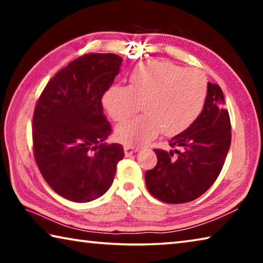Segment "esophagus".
I'll return each mask as SVG.
<instances>
[{
    "mask_svg": "<svg viewBox=\"0 0 263 263\" xmlns=\"http://www.w3.org/2000/svg\"><path fill=\"white\" fill-rule=\"evenodd\" d=\"M138 151H139V148L133 147V146H127V145H126L125 147H124V152H125V155H126V157H130V155L137 153Z\"/></svg>",
    "mask_w": 263,
    "mask_h": 263,
    "instance_id": "34e87169",
    "label": "esophagus"
}]
</instances>
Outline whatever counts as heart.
Instances as JSON below:
<instances>
[{
  "label": "heart",
  "instance_id": "1",
  "mask_svg": "<svg viewBox=\"0 0 263 263\" xmlns=\"http://www.w3.org/2000/svg\"><path fill=\"white\" fill-rule=\"evenodd\" d=\"M130 84H114L102 103L110 117L122 122L140 109L145 114L116 127V138L126 145L140 146L163 131L174 136L184 131L202 112L208 94L205 75L169 61H147L132 70Z\"/></svg>",
  "mask_w": 263,
  "mask_h": 263
}]
</instances>
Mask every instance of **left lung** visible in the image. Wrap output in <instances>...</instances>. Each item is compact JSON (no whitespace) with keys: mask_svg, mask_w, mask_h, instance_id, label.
<instances>
[{"mask_svg":"<svg viewBox=\"0 0 263 263\" xmlns=\"http://www.w3.org/2000/svg\"><path fill=\"white\" fill-rule=\"evenodd\" d=\"M224 102L221 88L208 82L202 112L186 130L169 140L174 152L154 149L158 163L145 175L154 197L172 204L191 202L215 183L231 145V122Z\"/></svg>","mask_w":263,"mask_h":263,"instance_id":"left-lung-1","label":"left lung"}]
</instances>
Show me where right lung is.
Returning <instances> with one entry per match:
<instances>
[{
    "label": "right lung",
    "mask_w": 263,
    "mask_h": 263,
    "mask_svg": "<svg viewBox=\"0 0 263 263\" xmlns=\"http://www.w3.org/2000/svg\"><path fill=\"white\" fill-rule=\"evenodd\" d=\"M112 53H90L69 62L44 89L32 121L33 152L48 185L62 197L87 203L112 184L124 158L111 132L102 97L121 70Z\"/></svg>",
    "instance_id": "right-lung-1"
}]
</instances>
